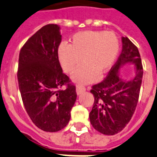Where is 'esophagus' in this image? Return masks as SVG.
Returning <instances> with one entry per match:
<instances>
[{
  "mask_svg": "<svg viewBox=\"0 0 157 157\" xmlns=\"http://www.w3.org/2000/svg\"><path fill=\"white\" fill-rule=\"evenodd\" d=\"M86 91V88L85 87H82L81 86H77L76 87V92H77L78 95H80V94H82V92H84Z\"/></svg>",
  "mask_w": 157,
  "mask_h": 157,
  "instance_id": "34e87169",
  "label": "esophagus"
}]
</instances>
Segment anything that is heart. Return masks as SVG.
<instances>
[{
  "mask_svg": "<svg viewBox=\"0 0 157 157\" xmlns=\"http://www.w3.org/2000/svg\"><path fill=\"white\" fill-rule=\"evenodd\" d=\"M71 43L62 42L57 49V57L63 70L73 75L78 84L95 82L99 74L104 75L111 69L120 52V42L115 33L102 31H84L71 37Z\"/></svg>",
  "mask_w": 157,
  "mask_h": 157,
  "instance_id": "heart-1",
  "label": "heart"
}]
</instances>
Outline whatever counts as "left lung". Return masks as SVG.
Listing matches in <instances>:
<instances>
[{"instance_id": "1", "label": "left lung", "mask_w": 157, "mask_h": 157, "mask_svg": "<svg viewBox=\"0 0 157 157\" xmlns=\"http://www.w3.org/2000/svg\"><path fill=\"white\" fill-rule=\"evenodd\" d=\"M127 63H133L136 69V75L130 80L120 76V69ZM143 75L138 48L128 37H122V52L117 61L107 77L91 90L95 101L89 119L96 130L114 135L128 124L138 104Z\"/></svg>"}]
</instances>
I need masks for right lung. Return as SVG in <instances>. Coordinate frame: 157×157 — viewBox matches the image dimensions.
Here are the masks:
<instances>
[{"mask_svg": "<svg viewBox=\"0 0 157 157\" xmlns=\"http://www.w3.org/2000/svg\"><path fill=\"white\" fill-rule=\"evenodd\" d=\"M59 25L47 24L19 52L18 82L28 115L37 128L57 132L68 124L77 98L75 86L62 71L57 57L61 42ZM67 85L65 90H60Z\"/></svg>", "mask_w": 157, "mask_h": 157, "instance_id": "right-lung-1", "label": "right lung"}]
</instances>
